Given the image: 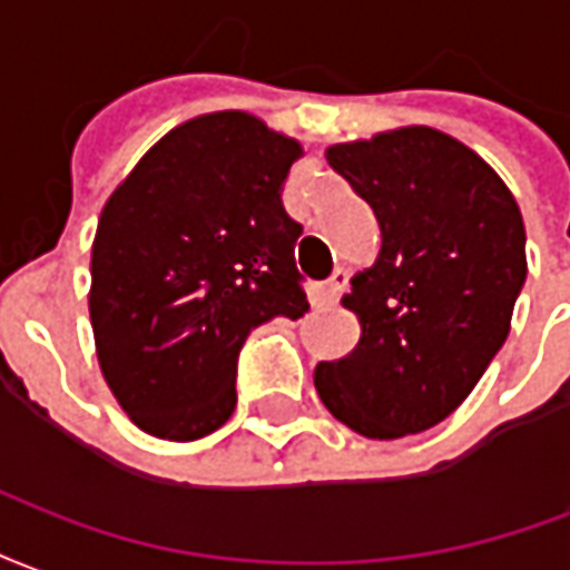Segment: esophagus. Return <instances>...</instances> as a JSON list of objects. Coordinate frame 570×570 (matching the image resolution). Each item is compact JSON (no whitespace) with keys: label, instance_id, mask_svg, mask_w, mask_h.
Here are the masks:
<instances>
[{"label":"esophagus","instance_id":"esophagus-1","mask_svg":"<svg viewBox=\"0 0 570 570\" xmlns=\"http://www.w3.org/2000/svg\"><path fill=\"white\" fill-rule=\"evenodd\" d=\"M346 285H348L346 269H334V276L318 285L315 297H318V303H336V301H340V294L346 291Z\"/></svg>","mask_w":570,"mask_h":570}]
</instances>
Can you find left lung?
<instances>
[{"label":"left lung","mask_w":570,"mask_h":570,"mask_svg":"<svg viewBox=\"0 0 570 570\" xmlns=\"http://www.w3.org/2000/svg\"><path fill=\"white\" fill-rule=\"evenodd\" d=\"M325 157L373 209L382 248L343 297L358 346L315 367V392L364 438L419 434L504 346L529 273L522 212L480 154L434 127L331 145Z\"/></svg>","instance_id":"1"}]
</instances>
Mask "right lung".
<instances>
[{"instance_id":"add662e5","label":"right lung","mask_w":570,"mask_h":570,"mask_svg":"<svg viewBox=\"0 0 570 570\" xmlns=\"http://www.w3.org/2000/svg\"><path fill=\"white\" fill-rule=\"evenodd\" d=\"M297 157L301 142L255 115L212 111L166 132L106 199L90 255L99 371L154 438L218 431L245 336L309 309L303 227L282 206Z\"/></svg>"}]
</instances>
